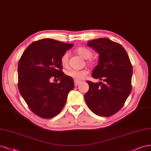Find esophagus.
I'll use <instances>...</instances> for the list:
<instances>
[{"label":"esophagus","mask_w":151,"mask_h":151,"mask_svg":"<svg viewBox=\"0 0 151 151\" xmlns=\"http://www.w3.org/2000/svg\"><path fill=\"white\" fill-rule=\"evenodd\" d=\"M74 82H75V86H76L78 85L81 81H78V80H74Z\"/></svg>","instance_id":"1"}]
</instances>
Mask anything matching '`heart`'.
<instances>
[{
    "mask_svg": "<svg viewBox=\"0 0 151 151\" xmlns=\"http://www.w3.org/2000/svg\"><path fill=\"white\" fill-rule=\"evenodd\" d=\"M76 52L78 55H79L81 57L84 58L85 60L88 59L92 55V52L88 48L85 47H78L75 50ZM68 58L69 54L68 52H65L61 58V64L63 67H66L68 64ZM89 63H91L92 61L91 60L88 61ZM88 73V71L86 70H70L68 71H67L66 75L70 76L73 78H74L76 80H81L83 79Z\"/></svg>",
    "mask_w": 151,
    "mask_h": 151,
    "instance_id": "heart-1",
    "label": "heart"
}]
</instances>
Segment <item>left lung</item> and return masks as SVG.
Listing matches in <instances>:
<instances>
[{
  "mask_svg": "<svg viewBox=\"0 0 151 151\" xmlns=\"http://www.w3.org/2000/svg\"><path fill=\"white\" fill-rule=\"evenodd\" d=\"M86 45L99 55L91 76L104 82L86 81L89 90L85 95L86 104L97 115H113L122 107L132 90L133 71L129 56L122 46L108 38L95 39Z\"/></svg>",
  "mask_w": 151,
  "mask_h": 151,
  "instance_id": "obj_1",
  "label": "left lung"
}]
</instances>
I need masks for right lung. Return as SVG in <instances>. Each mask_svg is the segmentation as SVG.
<instances>
[{
    "label": "right lung",
    "instance_id": "right-lung-1",
    "mask_svg": "<svg viewBox=\"0 0 151 151\" xmlns=\"http://www.w3.org/2000/svg\"><path fill=\"white\" fill-rule=\"evenodd\" d=\"M73 46L52 39L31 43L24 51L18 64V88L34 114L44 119L56 116L66 104L69 92L74 88L71 77L61 70V58ZM60 79L51 83L52 78Z\"/></svg>",
    "mask_w": 151,
    "mask_h": 151
}]
</instances>
